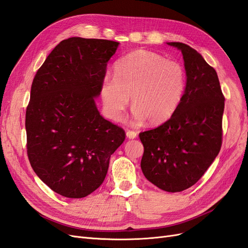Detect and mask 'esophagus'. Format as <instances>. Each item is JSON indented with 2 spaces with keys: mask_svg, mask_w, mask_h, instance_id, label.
Instances as JSON below:
<instances>
[{
  "mask_svg": "<svg viewBox=\"0 0 248 248\" xmlns=\"http://www.w3.org/2000/svg\"><path fill=\"white\" fill-rule=\"evenodd\" d=\"M126 137L129 140H133L138 137V133L136 131H131V130H127L126 131Z\"/></svg>",
  "mask_w": 248,
  "mask_h": 248,
  "instance_id": "esophagus-1",
  "label": "esophagus"
}]
</instances>
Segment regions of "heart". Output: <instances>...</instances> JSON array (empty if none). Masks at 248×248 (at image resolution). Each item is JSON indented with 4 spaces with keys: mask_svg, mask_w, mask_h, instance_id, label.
I'll return each instance as SVG.
<instances>
[{
    "mask_svg": "<svg viewBox=\"0 0 248 248\" xmlns=\"http://www.w3.org/2000/svg\"><path fill=\"white\" fill-rule=\"evenodd\" d=\"M114 76L104 78L100 86L104 110L114 121L123 118L131 96L137 123L148 119L151 124H161L174 116L185 96L183 65L154 51L138 49L120 58Z\"/></svg>",
    "mask_w": 248,
    "mask_h": 248,
    "instance_id": "heart-1",
    "label": "heart"
}]
</instances>
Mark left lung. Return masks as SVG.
<instances>
[{"instance_id":"obj_1","label":"left lung","mask_w":248,"mask_h":248,"mask_svg":"<svg viewBox=\"0 0 248 248\" xmlns=\"http://www.w3.org/2000/svg\"><path fill=\"white\" fill-rule=\"evenodd\" d=\"M187 87L181 106L167 122L140 133L142 174L158 188L179 192L196 184L218 155L224 97L217 73L201 54L181 42Z\"/></svg>"}]
</instances>
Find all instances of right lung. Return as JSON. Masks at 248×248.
I'll return each instance as SVG.
<instances>
[{"label": "right lung", "mask_w": 248, "mask_h": 248, "mask_svg": "<svg viewBox=\"0 0 248 248\" xmlns=\"http://www.w3.org/2000/svg\"><path fill=\"white\" fill-rule=\"evenodd\" d=\"M119 42L71 37L37 71L26 111L27 152L36 175L65 198L102 184L125 131L104 119L95 98Z\"/></svg>", "instance_id": "obj_1"}]
</instances>
